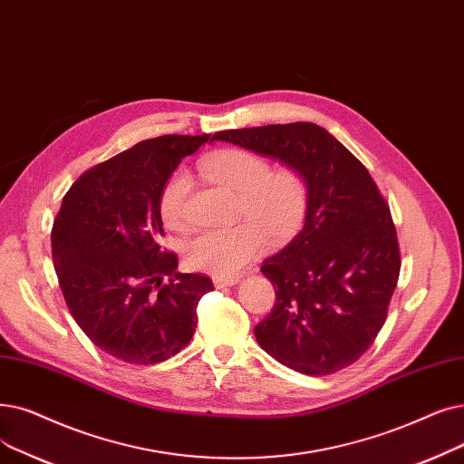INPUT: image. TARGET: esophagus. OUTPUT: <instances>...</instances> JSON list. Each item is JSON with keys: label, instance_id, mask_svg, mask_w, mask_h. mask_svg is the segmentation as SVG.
Listing matches in <instances>:
<instances>
[{"label": "esophagus", "instance_id": "obj_1", "mask_svg": "<svg viewBox=\"0 0 464 464\" xmlns=\"http://www.w3.org/2000/svg\"><path fill=\"white\" fill-rule=\"evenodd\" d=\"M214 286L216 288H227V286H235L238 282V276H214Z\"/></svg>", "mask_w": 464, "mask_h": 464}]
</instances>
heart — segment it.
<instances>
[{"mask_svg": "<svg viewBox=\"0 0 464 464\" xmlns=\"http://www.w3.org/2000/svg\"><path fill=\"white\" fill-rule=\"evenodd\" d=\"M212 182L238 193V214L251 221L231 227L205 229L184 245V259L191 269L216 276L235 275L271 243L290 238L304 224L309 203L305 178L295 169L271 170L267 159L246 150H219L200 160ZM191 179L174 172L160 191L159 210L172 229L188 226V195Z\"/></svg>", "mask_w": 464, "mask_h": 464, "instance_id": "heart-1", "label": "heart"}]
</instances>
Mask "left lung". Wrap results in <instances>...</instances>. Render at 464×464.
Masks as SVG:
<instances>
[{
	"mask_svg": "<svg viewBox=\"0 0 464 464\" xmlns=\"http://www.w3.org/2000/svg\"><path fill=\"white\" fill-rule=\"evenodd\" d=\"M219 142L280 160L305 178V226L261 266L275 288L254 328L280 364L330 375L364 354L387 320L400 248L387 200L360 160L314 123L221 130Z\"/></svg>",
	"mask_w": 464,
	"mask_h": 464,
	"instance_id": "obj_1",
	"label": "left lung"
}]
</instances>
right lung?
<instances>
[{
	"label": "right lung",
	"instance_id": "add662e5",
	"mask_svg": "<svg viewBox=\"0 0 464 464\" xmlns=\"http://www.w3.org/2000/svg\"><path fill=\"white\" fill-rule=\"evenodd\" d=\"M207 142L210 134L138 142L79 176L56 214L53 264L66 305L98 349L129 364L182 351L200 297L214 290L205 275L178 273L176 254L159 245L160 191L179 160Z\"/></svg>",
	"mask_w": 464,
	"mask_h": 464
}]
</instances>
